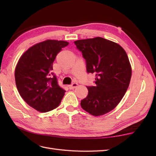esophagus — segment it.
Listing matches in <instances>:
<instances>
[{
    "mask_svg": "<svg viewBox=\"0 0 156 156\" xmlns=\"http://www.w3.org/2000/svg\"><path fill=\"white\" fill-rule=\"evenodd\" d=\"M77 87H78V84L77 83H73L72 84L68 86V87H69V89H70V90H72V89H74L75 88H76Z\"/></svg>",
    "mask_w": 156,
    "mask_h": 156,
    "instance_id": "34e87169",
    "label": "esophagus"
}]
</instances>
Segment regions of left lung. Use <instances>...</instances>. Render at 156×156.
I'll list each match as a JSON object with an SVG mask.
<instances>
[{"label": "left lung", "instance_id": "obj_1", "mask_svg": "<svg viewBox=\"0 0 156 156\" xmlns=\"http://www.w3.org/2000/svg\"><path fill=\"white\" fill-rule=\"evenodd\" d=\"M74 44L86 59L87 72L96 74V87H87L88 94L81 107L96 117L108 113L121 102L130 83L132 69L127 53L117 43L101 37Z\"/></svg>", "mask_w": 156, "mask_h": 156}]
</instances>
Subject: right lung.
Wrapping results in <instances>:
<instances>
[{
  "instance_id": "obj_1",
  "label": "right lung",
  "mask_w": 156,
  "mask_h": 156,
  "mask_svg": "<svg viewBox=\"0 0 156 156\" xmlns=\"http://www.w3.org/2000/svg\"><path fill=\"white\" fill-rule=\"evenodd\" d=\"M69 43L48 39L29 48L20 57L15 71L16 86L26 103L41 112L57 108L66 90L51 72L56 55Z\"/></svg>"
}]
</instances>
